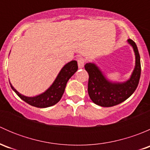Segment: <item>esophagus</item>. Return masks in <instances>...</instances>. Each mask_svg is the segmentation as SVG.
Listing matches in <instances>:
<instances>
[{
  "label": "esophagus",
  "mask_w": 150,
  "mask_h": 150,
  "mask_svg": "<svg viewBox=\"0 0 150 150\" xmlns=\"http://www.w3.org/2000/svg\"><path fill=\"white\" fill-rule=\"evenodd\" d=\"M78 67L83 68L85 64V60L83 58L78 59Z\"/></svg>",
  "instance_id": "obj_1"
}]
</instances>
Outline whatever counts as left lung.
Returning <instances> with one entry per match:
<instances>
[{
  "instance_id": "1",
  "label": "left lung",
  "mask_w": 150,
  "mask_h": 150,
  "mask_svg": "<svg viewBox=\"0 0 150 150\" xmlns=\"http://www.w3.org/2000/svg\"><path fill=\"white\" fill-rule=\"evenodd\" d=\"M136 55V66L131 78L125 83H110L106 80L102 72L94 64L87 63L85 69L88 73V93L93 103L101 107H112L126 100L133 94L138 86L141 75L140 56L137 44L128 39Z\"/></svg>"
}]
</instances>
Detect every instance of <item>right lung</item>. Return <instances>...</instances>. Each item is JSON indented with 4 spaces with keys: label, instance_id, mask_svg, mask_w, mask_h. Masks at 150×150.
<instances>
[{
    "label": "right lung",
    "instance_id": "1",
    "mask_svg": "<svg viewBox=\"0 0 150 150\" xmlns=\"http://www.w3.org/2000/svg\"><path fill=\"white\" fill-rule=\"evenodd\" d=\"M78 62L75 60L67 63L60 71L58 76L57 77L55 81L51 85V87L43 93L39 95V96H35V97H27V96L20 94L11 86V83L10 85L15 93L25 102L33 107L45 108V107L54 105L57 102H59L64 92L67 83L69 81V78L74 75V73L78 70Z\"/></svg>",
    "mask_w": 150,
    "mask_h": 150
}]
</instances>
